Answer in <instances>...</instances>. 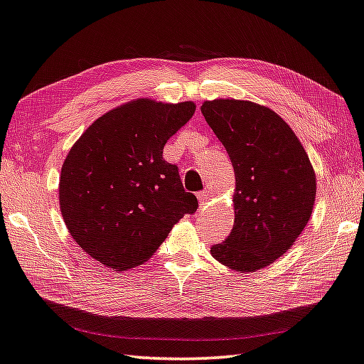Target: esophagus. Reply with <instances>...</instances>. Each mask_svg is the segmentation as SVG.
Here are the masks:
<instances>
[{
    "mask_svg": "<svg viewBox=\"0 0 364 364\" xmlns=\"http://www.w3.org/2000/svg\"><path fill=\"white\" fill-rule=\"evenodd\" d=\"M210 191H202V192H198L197 194V198H198V203H200L202 206H205L206 203H208V200H210Z\"/></svg>",
    "mask_w": 364,
    "mask_h": 364,
    "instance_id": "1",
    "label": "esophagus"
}]
</instances>
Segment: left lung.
I'll use <instances>...</instances> for the list:
<instances>
[{
  "instance_id": "obj_1",
  "label": "left lung",
  "mask_w": 364,
  "mask_h": 364,
  "mask_svg": "<svg viewBox=\"0 0 364 364\" xmlns=\"http://www.w3.org/2000/svg\"><path fill=\"white\" fill-rule=\"evenodd\" d=\"M200 110L229 153L237 181L233 229L211 254L237 272H257L287 252L308 224L314 168L295 132L268 107L215 99Z\"/></svg>"
}]
</instances>
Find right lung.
Here are the masks:
<instances>
[{"label":"right lung","mask_w":364,"mask_h":364,"mask_svg":"<svg viewBox=\"0 0 364 364\" xmlns=\"http://www.w3.org/2000/svg\"><path fill=\"white\" fill-rule=\"evenodd\" d=\"M194 102L135 99L97 118L61 167L60 208L69 233L90 257L115 272L139 267L172 227L196 213L164 145L192 118Z\"/></svg>","instance_id":"1"}]
</instances>
